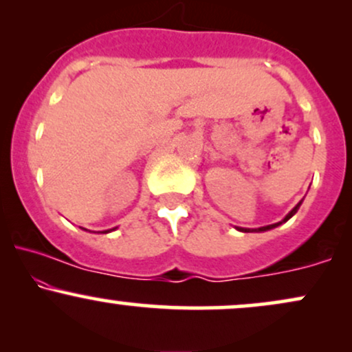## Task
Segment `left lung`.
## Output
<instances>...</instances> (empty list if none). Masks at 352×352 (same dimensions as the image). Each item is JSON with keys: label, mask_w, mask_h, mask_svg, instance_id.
<instances>
[{"label": "left lung", "mask_w": 352, "mask_h": 352, "mask_svg": "<svg viewBox=\"0 0 352 352\" xmlns=\"http://www.w3.org/2000/svg\"><path fill=\"white\" fill-rule=\"evenodd\" d=\"M301 201H302V200H301ZM301 201H300V204L296 205V207H294V208L292 210V212L288 213V215H286L285 218H283L281 221H278V223H273V225H266V227H260V228H238V227H236V230H240V232H245V233H248V232H256V233H260V232H266V230L276 228L278 225H281V223H285V221H288L289 218H292V217L294 215V213H296L298 210H300V207H301Z\"/></svg>", "instance_id": "obj_1"}]
</instances>
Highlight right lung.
Returning <instances> with one entry per match:
<instances>
[{"mask_svg": "<svg viewBox=\"0 0 352 352\" xmlns=\"http://www.w3.org/2000/svg\"><path fill=\"white\" fill-rule=\"evenodd\" d=\"M112 230H116V228H111V230H104L102 233H109V232H112Z\"/></svg>", "mask_w": 352, "mask_h": 352, "instance_id": "1", "label": "right lung"}]
</instances>
